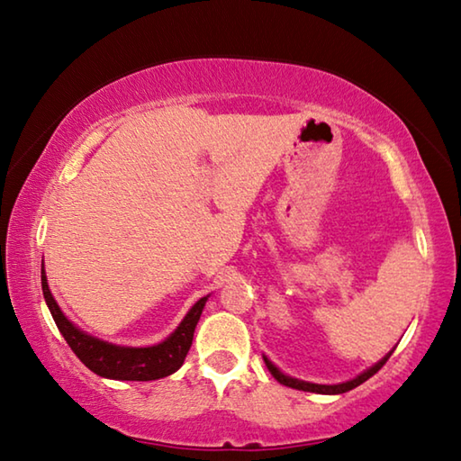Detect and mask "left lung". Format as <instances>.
I'll use <instances>...</instances> for the list:
<instances>
[{
  "mask_svg": "<svg viewBox=\"0 0 461 461\" xmlns=\"http://www.w3.org/2000/svg\"><path fill=\"white\" fill-rule=\"evenodd\" d=\"M392 353H394V349H392L386 357H382L378 364L375 366H372L369 369H366L364 374H359L357 378H353V380H349V382H343V384H312V382H304V380H298V378H290V375H285V374H282L280 369H277L274 364H271V361L263 356V361H266V366H267V369L271 372V375H274V378L280 382V384H284V386H288V388H294V390H304V392H316V394H343V392H349V390H353V388H357L359 384H364L366 380H369L372 378L374 374H378L380 369H382V366L386 364V361L390 359V356Z\"/></svg>",
  "mask_w": 461,
  "mask_h": 461,
  "instance_id": "8db88e82",
  "label": "left lung"
}]
</instances>
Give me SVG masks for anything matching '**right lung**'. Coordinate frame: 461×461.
Returning a JSON list of instances; mask_svg holds the SVG:
<instances>
[{"instance_id":"right-lung-1","label":"right lung","mask_w":461,"mask_h":461,"mask_svg":"<svg viewBox=\"0 0 461 461\" xmlns=\"http://www.w3.org/2000/svg\"><path fill=\"white\" fill-rule=\"evenodd\" d=\"M41 280L44 300H47L49 311L57 322L60 335L65 337L67 345H69L75 356L86 364V367L92 369L94 374L102 375V378L110 380L149 382L165 378V375L177 372L181 364H184L187 351H190L195 324H198L200 314L208 300V296H203L195 302L190 308V312L184 316V321L179 322V327L159 345L120 347L87 335L86 330L77 329L69 319H67L49 290L44 263L41 271Z\"/></svg>"}]
</instances>
